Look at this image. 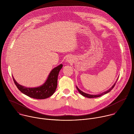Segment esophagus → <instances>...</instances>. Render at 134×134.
Listing matches in <instances>:
<instances>
[{
	"mask_svg": "<svg viewBox=\"0 0 134 134\" xmlns=\"http://www.w3.org/2000/svg\"><path fill=\"white\" fill-rule=\"evenodd\" d=\"M67 61L68 62H69L70 61V59H68V58H67Z\"/></svg>",
	"mask_w": 134,
	"mask_h": 134,
	"instance_id": "34e87169",
	"label": "esophagus"
}]
</instances>
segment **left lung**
<instances>
[{"label": "left lung", "mask_w": 134, "mask_h": 134, "mask_svg": "<svg viewBox=\"0 0 134 134\" xmlns=\"http://www.w3.org/2000/svg\"><path fill=\"white\" fill-rule=\"evenodd\" d=\"M116 82H117V81L116 82V83H114L113 85V86L110 88V89H109L108 90H107V91H105V92H103V93H101V94H97V95H91V94H87V93H84V92H83V91H82L81 90H80L77 86H76V88H77V90H78V91L79 92V93L81 94V95H82L83 96H84V97H86V98H98V97H101V96H102V95H104V94H107V93H109L110 91H111L112 90V88L114 87V85H116Z\"/></svg>", "instance_id": "left-lung-1"}]
</instances>
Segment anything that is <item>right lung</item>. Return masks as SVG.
<instances>
[{
  "label": "right lung",
  "mask_w": 134,
  "mask_h": 134,
  "mask_svg": "<svg viewBox=\"0 0 134 134\" xmlns=\"http://www.w3.org/2000/svg\"><path fill=\"white\" fill-rule=\"evenodd\" d=\"M63 66V65L60 64L54 68L50 72L45 83L37 87L30 88L23 86L19 84L15 80L13 76V79L17 88L25 95L34 99H44L51 97L54 93L57 86L58 76Z\"/></svg>",
  "instance_id": "1"
}]
</instances>
